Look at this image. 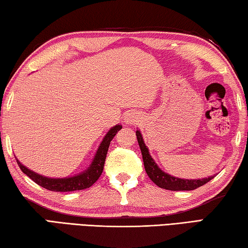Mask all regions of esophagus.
<instances>
[{
    "label": "esophagus",
    "instance_id": "34e87169",
    "mask_svg": "<svg viewBox=\"0 0 248 248\" xmlns=\"http://www.w3.org/2000/svg\"><path fill=\"white\" fill-rule=\"evenodd\" d=\"M139 120H140V116L138 115L136 111H129L124 116V123L125 124H134L139 123Z\"/></svg>",
    "mask_w": 248,
    "mask_h": 248
}]
</instances>
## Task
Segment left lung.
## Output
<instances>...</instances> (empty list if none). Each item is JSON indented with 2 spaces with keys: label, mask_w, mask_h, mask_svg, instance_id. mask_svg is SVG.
Instances as JSON below:
<instances>
[{
  "label": "left lung",
  "mask_w": 248,
  "mask_h": 248,
  "mask_svg": "<svg viewBox=\"0 0 248 248\" xmlns=\"http://www.w3.org/2000/svg\"><path fill=\"white\" fill-rule=\"evenodd\" d=\"M137 139L138 143H139L141 153H142V158H143L144 163V169L146 174H148L151 180L156 185V186L164 188L167 190H194L196 188L200 186H203L204 184L210 182L215 176H210L208 178H199V179H184V178H178L175 177V176H171L170 174L165 173L164 170H162L157 166L156 163H155L152 156L150 155L148 146L145 145L143 137L140 132V130H137Z\"/></svg>",
  "instance_id": "8db88e82"
}]
</instances>
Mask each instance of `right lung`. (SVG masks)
<instances>
[{
	"label": "right lung",
	"mask_w": 248,
	"mask_h": 248,
	"mask_svg": "<svg viewBox=\"0 0 248 248\" xmlns=\"http://www.w3.org/2000/svg\"><path fill=\"white\" fill-rule=\"evenodd\" d=\"M123 128L121 124H117L115 127L110 128V130L107 132L106 136L104 137L102 143L99 144L96 154L92 161L91 165L87 167L85 170L81 171V173L71 177H64V178H51V177H46L44 175H40L38 173L31 170L27 169L26 166H24L17 158V164L19 169L22 170L24 174H26L29 178L32 179L36 184H38L39 186L46 188V189L51 190V191H74V190H82L90 188L96 180L99 178V176L102 175L104 170L105 159H106L107 151L110 144V141L114 139L116 133Z\"/></svg>",
	"instance_id": "add662e5"
}]
</instances>
